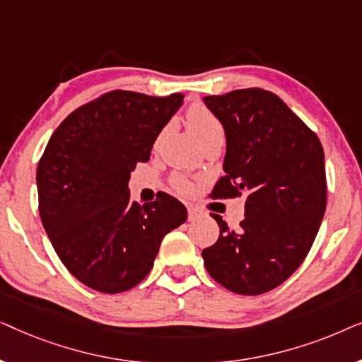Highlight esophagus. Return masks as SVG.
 <instances>
[{
    "label": "esophagus",
    "instance_id": "esophagus-1",
    "mask_svg": "<svg viewBox=\"0 0 362 362\" xmlns=\"http://www.w3.org/2000/svg\"><path fill=\"white\" fill-rule=\"evenodd\" d=\"M197 214H199V211L194 209V207H192V206H187V219L194 221L196 217H197Z\"/></svg>",
    "mask_w": 362,
    "mask_h": 362
}]
</instances>
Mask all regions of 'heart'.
Returning a JSON list of instances; mask_svg holds the SVG:
<instances>
[{
    "label": "heart",
    "mask_w": 362,
    "mask_h": 362,
    "mask_svg": "<svg viewBox=\"0 0 362 362\" xmlns=\"http://www.w3.org/2000/svg\"><path fill=\"white\" fill-rule=\"evenodd\" d=\"M187 122H189L191 128L194 130L197 138H199L204 146L211 145V143L224 141V127H222V122L209 108L201 105V103H196V105L189 108V112H187ZM176 186L181 191L189 189L187 182L182 180H177Z\"/></svg>",
    "instance_id": "b5f03b06"
}]
</instances>
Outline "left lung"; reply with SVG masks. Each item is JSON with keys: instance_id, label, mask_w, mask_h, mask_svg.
I'll return each mask as SVG.
<instances>
[{"instance_id": "1", "label": "left lung", "mask_w": 362, "mask_h": 362, "mask_svg": "<svg viewBox=\"0 0 362 362\" xmlns=\"http://www.w3.org/2000/svg\"><path fill=\"white\" fill-rule=\"evenodd\" d=\"M226 132V175L211 197H245L239 230L221 216V235L202 250L206 270L239 295L284 284L313 245L326 209L325 153L318 136L275 93L242 88L202 98Z\"/></svg>"}]
</instances>
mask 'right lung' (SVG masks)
Returning a JSON list of instances; mask_svg holds the SVG:
<instances>
[{"instance_id": "obj_1", "label": "right lung", "mask_w": 362, "mask_h": 362, "mask_svg": "<svg viewBox=\"0 0 362 362\" xmlns=\"http://www.w3.org/2000/svg\"><path fill=\"white\" fill-rule=\"evenodd\" d=\"M182 103L181 93L150 97L112 90L74 110L52 133L37 165L39 214L66 269L102 293L136 286L153 269L161 240L187 219L160 192L130 199V173Z\"/></svg>"}]
</instances>
